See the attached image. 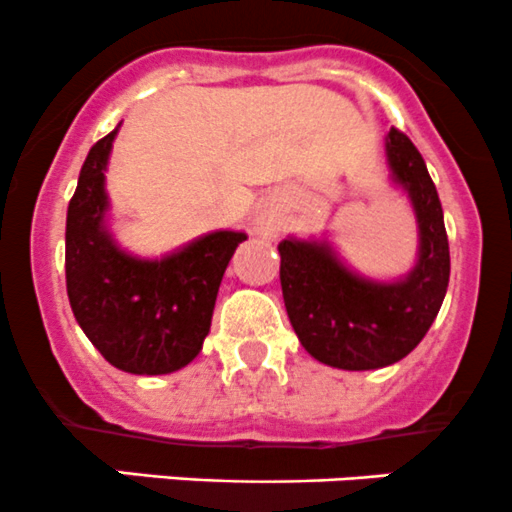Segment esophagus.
<instances>
[{
    "label": "esophagus",
    "instance_id": "1",
    "mask_svg": "<svg viewBox=\"0 0 512 512\" xmlns=\"http://www.w3.org/2000/svg\"><path fill=\"white\" fill-rule=\"evenodd\" d=\"M258 231H261V234H266V236H273L278 231V224L273 219H261V221H258Z\"/></svg>",
    "mask_w": 512,
    "mask_h": 512
}]
</instances>
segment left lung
I'll list each match as a JSON object with an SVG mask.
<instances>
[{"label": "left lung", "mask_w": 512, "mask_h": 512, "mask_svg": "<svg viewBox=\"0 0 512 512\" xmlns=\"http://www.w3.org/2000/svg\"><path fill=\"white\" fill-rule=\"evenodd\" d=\"M386 151L421 226V258L406 281H363L326 244H278L283 303L298 341L316 361L343 371L383 368L406 358L438 316L450 278L443 209L421 151L396 126L388 131Z\"/></svg>", "instance_id": "1"}]
</instances>
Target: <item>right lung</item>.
<instances>
[{"label":"right lung","instance_id":"1","mask_svg":"<svg viewBox=\"0 0 512 512\" xmlns=\"http://www.w3.org/2000/svg\"><path fill=\"white\" fill-rule=\"evenodd\" d=\"M116 129L86 154L67 211V293L74 318L119 371L161 376L201 351L216 293L246 234L216 231L161 261L121 254L104 231V166Z\"/></svg>","mask_w":512,"mask_h":512}]
</instances>
